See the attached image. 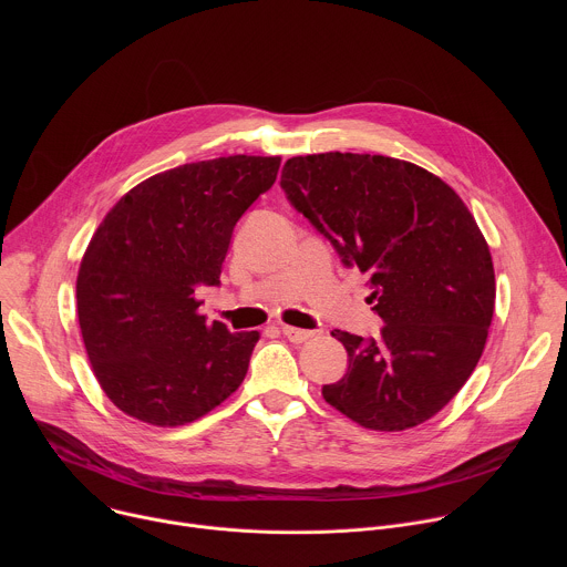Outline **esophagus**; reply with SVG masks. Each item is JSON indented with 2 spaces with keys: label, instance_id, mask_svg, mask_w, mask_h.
I'll list each match as a JSON object with an SVG mask.
<instances>
[{
  "label": "esophagus",
  "instance_id": "34e87169",
  "mask_svg": "<svg viewBox=\"0 0 567 567\" xmlns=\"http://www.w3.org/2000/svg\"><path fill=\"white\" fill-rule=\"evenodd\" d=\"M282 334L285 339H289L291 343H305L313 337V332L309 330H298V328H291V326H282Z\"/></svg>",
  "mask_w": 567,
  "mask_h": 567
}]
</instances>
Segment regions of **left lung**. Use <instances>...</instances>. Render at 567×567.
<instances>
[{
  "instance_id": "8db88e82",
  "label": "left lung",
  "mask_w": 567,
  "mask_h": 567,
  "mask_svg": "<svg viewBox=\"0 0 567 567\" xmlns=\"http://www.w3.org/2000/svg\"><path fill=\"white\" fill-rule=\"evenodd\" d=\"M280 186L343 265L370 276L385 322L377 339L332 332L348 372L322 396L372 431L431 420L475 370L494 316V262L473 215L440 177L381 154L293 156Z\"/></svg>"
}]
</instances>
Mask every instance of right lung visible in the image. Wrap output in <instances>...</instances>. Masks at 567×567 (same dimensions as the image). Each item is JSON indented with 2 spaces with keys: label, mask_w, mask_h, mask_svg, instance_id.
<instances>
[{
  "label": "right lung",
  "mask_w": 567,
  "mask_h": 567,
  "mask_svg": "<svg viewBox=\"0 0 567 567\" xmlns=\"http://www.w3.org/2000/svg\"><path fill=\"white\" fill-rule=\"evenodd\" d=\"M280 156H219L158 173L105 215L80 262L78 320L94 374L125 415L184 426L230 396L258 332L202 316L233 228L267 193Z\"/></svg>",
  "instance_id": "right-lung-1"
}]
</instances>
